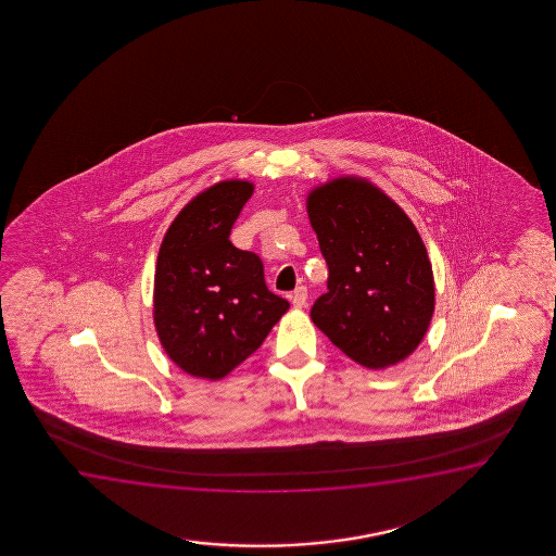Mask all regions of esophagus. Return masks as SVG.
I'll return each mask as SVG.
<instances>
[{
  "instance_id": "obj_1",
  "label": "esophagus",
  "mask_w": 556,
  "mask_h": 556,
  "mask_svg": "<svg viewBox=\"0 0 556 556\" xmlns=\"http://www.w3.org/2000/svg\"><path fill=\"white\" fill-rule=\"evenodd\" d=\"M292 300V305L296 307V309H304L305 305H307V289L305 287H298L294 290V294L290 296Z\"/></svg>"
}]
</instances>
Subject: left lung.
I'll use <instances>...</instances> for the list:
<instances>
[{"instance_id":"left-lung-1","label":"left lung","mask_w":556,"mask_h":556,"mask_svg":"<svg viewBox=\"0 0 556 556\" xmlns=\"http://www.w3.org/2000/svg\"><path fill=\"white\" fill-rule=\"evenodd\" d=\"M305 205L328 264L313 323L370 370L410 357L434 312L433 267L414 222L361 176L315 186Z\"/></svg>"}]
</instances>
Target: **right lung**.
<instances>
[{"label":"right lung","instance_id":"right-lung-1","mask_svg":"<svg viewBox=\"0 0 556 556\" xmlns=\"http://www.w3.org/2000/svg\"><path fill=\"white\" fill-rule=\"evenodd\" d=\"M254 184L222 180L198 193L168 226L153 279V325L184 372L222 380L266 340L287 313L269 292L264 264L229 241Z\"/></svg>","mask_w":556,"mask_h":556}]
</instances>
